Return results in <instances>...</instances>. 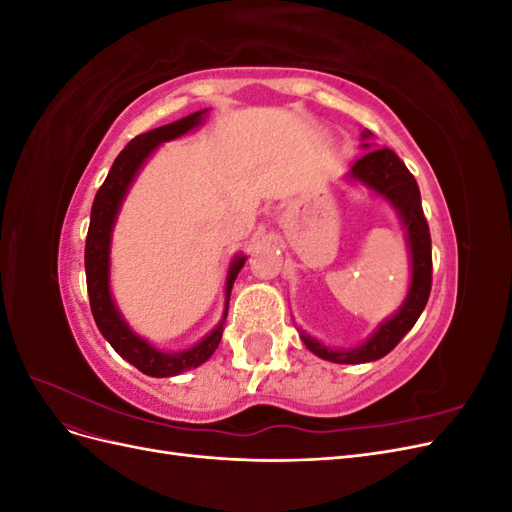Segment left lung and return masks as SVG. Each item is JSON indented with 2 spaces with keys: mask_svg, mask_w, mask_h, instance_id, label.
Returning a JSON list of instances; mask_svg holds the SVG:
<instances>
[{
  "mask_svg": "<svg viewBox=\"0 0 512 512\" xmlns=\"http://www.w3.org/2000/svg\"><path fill=\"white\" fill-rule=\"evenodd\" d=\"M361 141V149H365L367 153L359 162H354L346 179L350 183L363 185V188L386 200L397 211L399 222L406 232L410 254V286L406 299L401 301L397 312L382 320L376 331L365 342L356 346L331 348L322 344L318 337H312L299 329V337L303 339L309 352H314L324 361L339 365L371 363L389 354L414 327L418 316L423 314L431 292V237L423 215L421 192H418L416 179L412 177L406 164L397 158L395 151H391L389 147L378 149V145L374 143V134L369 130L361 132Z\"/></svg>",
  "mask_w": 512,
  "mask_h": 512,
  "instance_id": "left-lung-1",
  "label": "left lung"
}]
</instances>
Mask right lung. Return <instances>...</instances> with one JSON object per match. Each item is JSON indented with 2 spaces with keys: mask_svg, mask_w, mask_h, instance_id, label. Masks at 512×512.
<instances>
[{
  "mask_svg": "<svg viewBox=\"0 0 512 512\" xmlns=\"http://www.w3.org/2000/svg\"><path fill=\"white\" fill-rule=\"evenodd\" d=\"M209 108L196 111L188 117L177 119L173 123H166L162 128H156L145 134H138L136 138L126 145L117 160L113 162L111 170L102 183V188L96 194L94 207H91V222L85 243V273H87V292H89V305L91 314L98 324L100 333L108 344L115 348V352L126 359L136 369L151 378H170L179 376L183 371H190L198 365L209 361V356L220 346V339L224 333V322L228 316V303H230V290L235 284L239 271L243 269L247 256L237 254L230 260V267L226 273V286H224V312L222 320L215 324V329L207 333L200 342L194 346L179 350V352H166L147 342L145 337L138 335L128 320L123 318L119 307L113 299L111 290V245H113V228L117 224V215L121 211L123 200H126L132 183L136 181L145 162L156 153L162 143L175 141L188 132L203 126Z\"/></svg>",
  "mask_w": 512,
  "mask_h": 512,
  "instance_id": "right-lung-1",
  "label": "right lung"
}]
</instances>
